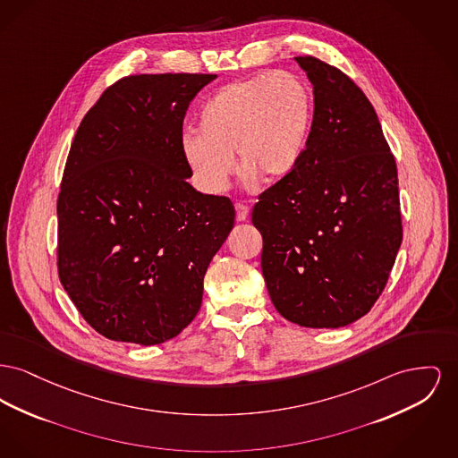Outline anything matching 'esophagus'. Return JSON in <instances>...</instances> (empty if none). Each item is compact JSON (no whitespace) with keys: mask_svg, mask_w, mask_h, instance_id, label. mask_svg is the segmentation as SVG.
<instances>
[{"mask_svg":"<svg viewBox=\"0 0 458 458\" xmlns=\"http://www.w3.org/2000/svg\"><path fill=\"white\" fill-rule=\"evenodd\" d=\"M235 211H237V221H245L249 217V206L245 204H235Z\"/></svg>","mask_w":458,"mask_h":458,"instance_id":"esophagus-1","label":"esophagus"}]
</instances>
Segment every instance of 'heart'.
Wrapping results in <instances>:
<instances>
[{"label": "heart", "mask_w": 458, "mask_h": 458, "mask_svg": "<svg viewBox=\"0 0 458 458\" xmlns=\"http://www.w3.org/2000/svg\"><path fill=\"white\" fill-rule=\"evenodd\" d=\"M313 119V97L294 72L276 71L228 82L202 106L197 135L183 141L195 178L223 191L237 169L245 178L273 183L296 169Z\"/></svg>", "instance_id": "1"}]
</instances>
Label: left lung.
Listing matches in <instances>:
<instances>
[{
  "label": "left lung",
  "mask_w": 458,
  "mask_h": 458,
  "mask_svg": "<svg viewBox=\"0 0 458 458\" xmlns=\"http://www.w3.org/2000/svg\"><path fill=\"white\" fill-rule=\"evenodd\" d=\"M313 84L311 131L296 169L252 209L261 269L276 311L339 328L382 294L403 239L398 169L376 110L356 82L317 56H296Z\"/></svg>",
  "instance_id": "left-lung-1"
}]
</instances>
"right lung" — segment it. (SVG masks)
<instances>
[{
  "mask_svg": "<svg viewBox=\"0 0 458 458\" xmlns=\"http://www.w3.org/2000/svg\"><path fill=\"white\" fill-rule=\"evenodd\" d=\"M215 74H133L82 117L56 200V268L82 318L110 341L176 337L233 228L228 197L187 182L183 119Z\"/></svg>",
  "mask_w": 458,
  "mask_h": 458,
  "instance_id": "add662e5",
  "label": "right lung"
}]
</instances>
